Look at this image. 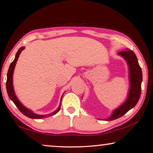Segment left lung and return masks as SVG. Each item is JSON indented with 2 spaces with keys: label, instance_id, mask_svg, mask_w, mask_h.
<instances>
[{
  "label": "left lung",
  "instance_id": "1",
  "mask_svg": "<svg viewBox=\"0 0 153 153\" xmlns=\"http://www.w3.org/2000/svg\"><path fill=\"white\" fill-rule=\"evenodd\" d=\"M118 54L124 58L127 62L129 70L130 89L125 102L113 111L112 115L108 119H105V121H113L121 117L130 109L133 108L139 101L141 93L143 74L135 53L132 50L127 49V50L119 52Z\"/></svg>",
  "mask_w": 153,
  "mask_h": 153
}]
</instances>
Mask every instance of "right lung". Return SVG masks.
I'll return each mask as SVG.
<instances>
[{"instance_id": "obj_1", "label": "right lung", "mask_w": 153, "mask_h": 153, "mask_svg": "<svg viewBox=\"0 0 153 153\" xmlns=\"http://www.w3.org/2000/svg\"><path fill=\"white\" fill-rule=\"evenodd\" d=\"M25 49V47H21L20 48V49L18 50V52L16 53V56H15V58L14 59V61L11 63L10 66H9L8 70V73H7V83H6V87H7V94L8 95L9 98L13 101L14 103L16 105V106L18 107V109L20 110V111L22 113L23 115H25V116L28 117L30 118V119H42L45 117H50L52 115H53L56 114L58 113L59 109H60V105H61L59 104V106L58 109H57L55 111L52 112L50 114L46 115H37L34 113V112H32V111L29 110L28 109H27L26 107H25L21 103L19 100H18L17 97L16 96L14 90V88H13V72L14 70V68L15 65H16V62L18 60V58L20 54V53L22 51ZM63 97V95L62 96V98ZM62 98H61V101H62Z\"/></svg>"}]
</instances>
